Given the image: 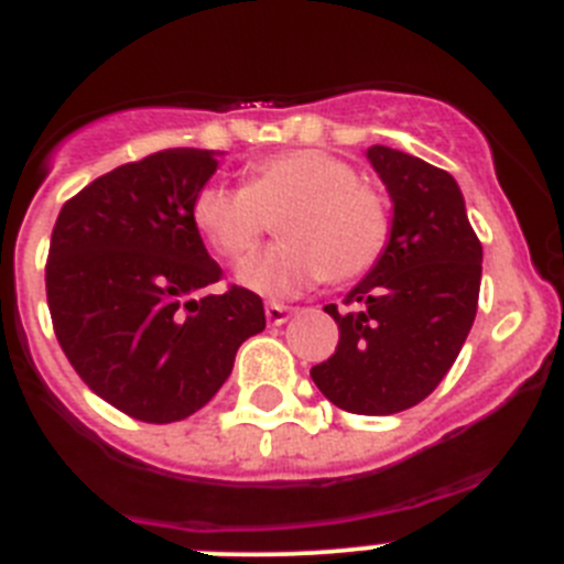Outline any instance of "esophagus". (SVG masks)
<instances>
[{"label":"esophagus","instance_id":"esophagus-1","mask_svg":"<svg viewBox=\"0 0 564 564\" xmlns=\"http://www.w3.org/2000/svg\"><path fill=\"white\" fill-rule=\"evenodd\" d=\"M265 318H268V325H285L288 318H291V307L279 305V302H268Z\"/></svg>","mask_w":564,"mask_h":564}]
</instances>
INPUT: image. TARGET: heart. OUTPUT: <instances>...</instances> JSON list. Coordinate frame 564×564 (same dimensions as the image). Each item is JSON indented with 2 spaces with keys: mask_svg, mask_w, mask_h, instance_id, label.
I'll use <instances>...</instances> for the list:
<instances>
[{
  "mask_svg": "<svg viewBox=\"0 0 564 564\" xmlns=\"http://www.w3.org/2000/svg\"><path fill=\"white\" fill-rule=\"evenodd\" d=\"M276 220L279 246L242 268V282L268 296H293L318 282H352L390 242L383 194L358 181L352 163L322 149H288L248 163L242 186H203L192 223L208 248L242 265Z\"/></svg>",
  "mask_w": 564,
  "mask_h": 564,
  "instance_id": "obj_1",
  "label": "heart"
}]
</instances>
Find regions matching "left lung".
<instances>
[{"label": "left lung", "mask_w": 564, "mask_h": 564, "mask_svg": "<svg viewBox=\"0 0 564 564\" xmlns=\"http://www.w3.org/2000/svg\"><path fill=\"white\" fill-rule=\"evenodd\" d=\"M395 203L387 251L336 318L338 344L311 378L352 415H395L452 370L480 296L482 246L455 177L390 147L367 149Z\"/></svg>", "instance_id": "1"}]
</instances>
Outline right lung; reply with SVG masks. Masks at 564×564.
<instances>
[{
	"label": "right lung",
	"instance_id": "1",
	"mask_svg": "<svg viewBox=\"0 0 564 564\" xmlns=\"http://www.w3.org/2000/svg\"><path fill=\"white\" fill-rule=\"evenodd\" d=\"M206 149H163L69 197L50 237L47 307L89 390L143 423L203 410L239 344L265 330L262 299L223 279L192 223L217 169Z\"/></svg>",
	"mask_w": 564,
	"mask_h": 564
}]
</instances>
